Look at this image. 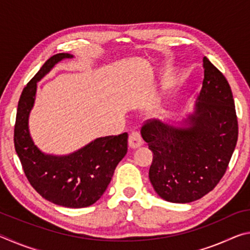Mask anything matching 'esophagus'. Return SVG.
<instances>
[{"label":"esophagus","mask_w":250,"mask_h":250,"mask_svg":"<svg viewBox=\"0 0 250 250\" xmlns=\"http://www.w3.org/2000/svg\"><path fill=\"white\" fill-rule=\"evenodd\" d=\"M129 146L131 149H137V147L142 146L141 134L138 131L134 130L129 134Z\"/></svg>","instance_id":"1"}]
</instances>
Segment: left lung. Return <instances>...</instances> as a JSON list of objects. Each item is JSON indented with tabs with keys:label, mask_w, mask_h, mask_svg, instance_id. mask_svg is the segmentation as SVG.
<instances>
[{
	"label": "left lung",
	"mask_w": 250,
	"mask_h": 250,
	"mask_svg": "<svg viewBox=\"0 0 250 250\" xmlns=\"http://www.w3.org/2000/svg\"><path fill=\"white\" fill-rule=\"evenodd\" d=\"M204 79L192 113L177 122L150 120L141 135L153 160L149 179L171 203L200 200L218 184L238 138L234 98L221 71L203 58Z\"/></svg>",
	"instance_id": "8db88e82"
}]
</instances>
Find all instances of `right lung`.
<instances>
[{
    "label": "right lung",
    "instance_id": "obj_1",
    "mask_svg": "<svg viewBox=\"0 0 250 250\" xmlns=\"http://www.w3.org/2000/svg\"><path fill=\"white\" fill-rule=\"evenodd\" d=\"M67 53L54 55L45 62L21 95L14 129V146L25 175L45 200L69 208L90 206L103 196L118 163L128 151V133L97 138L82 149L66 155L42 152L29 133V113L34 107L37 83Z\"/></svg>",
    "mask_w": 250,
    "mask_h": 250
}]
</instances>
